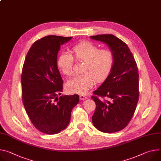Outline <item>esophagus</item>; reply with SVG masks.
Returning <instances> with one entry per match:
<instances>
[{"label":"esophagus","instance_id":"obj_1","mask_svg":"<svg viewBox=\"0 0 161 161\" xmlns=\"http://www.w3.org/2000/svg\"><path fill=\"white\" fill-rule=\"evenodd\" d=\"M87 98L86 96H84V95H80V99H81V100H84V99H86Z\"/></svg>","mask_w":161,"mask_h":161}]
</instances>
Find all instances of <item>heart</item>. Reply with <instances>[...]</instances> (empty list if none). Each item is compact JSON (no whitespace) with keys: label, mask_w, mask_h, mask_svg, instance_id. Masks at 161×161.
<instances>
[{"label":"heart","mask_w":161,"mask_h":161,"mask_svg":"<svg viewBox=\"0 0 161 161\" xmlns=\"http://www.w3.org/2000/svg\"><path fill=\"white\" fill-rule=\"evenodd\" d=\"M74 60L83 62L81 74L69 80L66 87L72 93L84 94L92 88L95 81H103L109 76L115 55L110 49H100L92 42H81L72 47L70 54L63 53L58 56L57 65L62 75L67 77L72 75Z\"/></svg>","instance_id":"heart-1"}]
</instances>
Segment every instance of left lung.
<instances>
[{"mask_svg":"<svg viewBox=\"0 0 161 161\" xmlns=\"http://www.w3.org/2000/svg\"><path fill=\"white\" fill-rule=\"evenodd\" d=\"M105 43L115 55L109 76L91 97L96 103L92 121L100 131L124 129L132 118L139 101V73L134 57L126 43L113 35L91 36Z\"/></svg>","mask_w":161,"mask_h":161,"instance_id":"8db88e82","label":"left lung"}]
</instances>
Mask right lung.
Returning a JSON list of instances; mask_svg holds the SVG:
<instances>
[{
	"label": "right lung",
	"mask_w": 161,
	"mask_h": 161,
	"mask_svg": "<svg viewBox=\"0 0 161 161\" xmlns=\"http://www.w3.org/2000/svg\"><path fill=\"white\" fill-rule=\"evenodd\" d=\"M72 37L49 35L34 42L29 50L21 75L22 97L26 113L42 133L56 134L68 126L78 94L58 97L63 80L57 67L61 45Z\"/></svg>",
	"instance_id": "obj_1"
}]
</instances>
